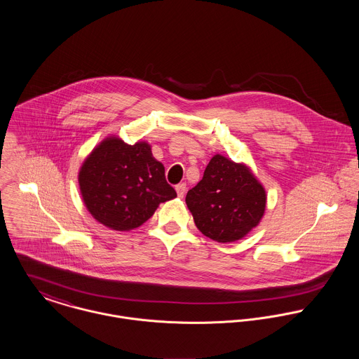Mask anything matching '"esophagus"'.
I'll return each instance as SVG.
<instances>
[{
    "label": "esophagus",
    "mask_w": 359,
    "mask_h": 359,
    "mask_svg": "<svg viewBox=\"0 0 359 359\" xmlns=\"http://www.w3.org/2000/svg\"><path fill=\"white\" fill-rule=\"evenodd\" d=\"M186 184L184 183H180V184H177L176 186V193H177V196L179 198H183L184 196V194H186Z\"/></svg>",
    "instance_id": "obj_1"
}]
</instances>
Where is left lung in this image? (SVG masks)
<instances>
[{"label": "left lung", "instance_id": "1", "mask_svg": "<svg viewBox=\"0 0 359 359\" xmlns=\"http://www.w3.org/2000/svg\"><path fill=\"white\" fill-rule=\"evenodd\" d=\"M186 203L205 236L229 243L242 239L259 224L266 193L248 166L216 154L202 180L187 193Z\"/></svg>", "mask_w": 359, "mask_h": 359}]
</instances>
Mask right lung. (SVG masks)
<instances>
[{
	"mask_svg": "<svg viewBox=\"0 0 359 359\" xmlns=\"http://www.w3.org/2000/svg\"><path fill=\"white\" fill-rule=\"evenodd\" d=\"M79 187L91 216L114 231L138 228L160 203L176 198L150 144H127L117 137L104 139L84 160Z\"/></svg>",
	"mask_w": 359,
	"mask_h": 359,
	"instance_id": "obj_1",
	"label": "right lung"
}]
</instances>
